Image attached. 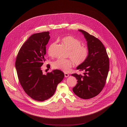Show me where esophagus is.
I'll return each mask as SVG.
<instances>
[{
  "mask_svg": "<svg viewBox=\"0 0 127 127\" xmlns=\"http://www.w3.org/2000/svg\"><path fill=\"white\" fill-rule=\"evenodd\" d=\"M64 76H65V77H68L69 76V74L68 73H65L64 74Z\"/></svg>",
  "mask_w": 127,
  "mask_h": 127,
  "instance_id": "34e87169",
  "label": "esophagus"
}]
</instances>
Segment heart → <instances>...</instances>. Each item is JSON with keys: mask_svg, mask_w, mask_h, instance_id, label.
Masks as SVG:
<instances>
[{"mask_svg": "<svg viewBox=\"0 0 127 127\" xmlns=\"http://www.w3.org/2000/svg\"><path fill=\"white\" fill-rule=\"evenodd\" d=\"M61 42L68 50V56L75 64H81L86 60L88 56V49L86 47L81 45V42L78 39L72 36H66L61 40ZM48 53L51 55L49 51ZM72 61L69 59H58L52 63V66L56 69L67 72L72 66Z\"/></svg>", "mask_w": 127, "mask_h": 127, "instance_id": "1", "label": "heart"}]
</instances>
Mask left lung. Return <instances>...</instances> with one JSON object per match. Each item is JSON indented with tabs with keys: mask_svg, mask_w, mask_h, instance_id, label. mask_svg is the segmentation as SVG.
Masks as SVG:
<instances>
[{
	"mask_svg": "<svg viewBox=\"0 0 127 127\" xmlns=\"http://www.w3.org/2000/svg\"><path fill=\"white\" fill-rule=\"evenodd\" d=\"M87 42L88 56L77 69L84 71V75L73 74L78 83L73 88V92L83 99L96 96L104 87L109 70V59L102 43L86 31L79 30Z\"/></svg>",
	"mask_w": 127,
	"mask_h": 127,
	"instance_id": "1",
	"label": "left lung"
}]
</instances>
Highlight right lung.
<instances>
[{"mask_svg": "<svg viewBox=\"0 0 127 127\" xmlns=\"http://www.w3.org/2000/svg\"><path fill=\"white\" fill-rule=\"evenodd\" d=\"M49 34L48 31L31 35L21 47L15 63L18 80L25 92L39 101L52 97L64 77V73L59 69L43 74L41 66L45 61Z\"/></svg>", "mask_w": 127, "mask_h": 127, "instance_id": "add662e5", "label": "right lung"}]
</instances>
